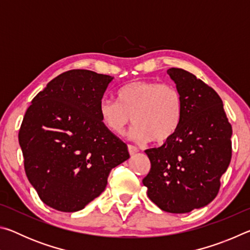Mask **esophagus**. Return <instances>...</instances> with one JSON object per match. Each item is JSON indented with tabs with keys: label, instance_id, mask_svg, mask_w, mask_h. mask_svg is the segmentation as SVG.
<instances>
[{
	"label": "esophagus",
	"instance_id": "obj_1",
	"mask_svg": "<svg viewBox=\"0 0 250 250\" xmlns=\"http://www.w3.org/2000/svg\"><path fill=\"white\" fill-rule=\"evenodd\" d=\"M128 151H129L130 155H133V154L137 153V152H138L139 150H138L137 146H132V145H128Z\"/></svg>",
	"mask_w": 250,
	"mask_h": 250
}]
</instances>
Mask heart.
<instances>
[{
    "label": "heart",
    "instance_id": "1",
    "mask_svg": "<svg viewBox=\"0 0 250 250\" xmlns=\"http://www.w3.org/2000/svg\"><path fill=\"white\" fill-rule=\"evenodd\" d=\"M103 124L113 133H124L131 121L132 137L139 142L152 139L162 143L179 129L183 116V98L170 83L137 80L121 87L117 101L104 99L99 105Z\"/></svg>",
    "mask_w": 250,
    "mask_h": 250
}]
</instances>
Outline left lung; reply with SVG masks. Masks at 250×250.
I'll return each mask as SVG.
<instances>
[{
    "label": "left lung",
    "instance_id": "left-lung-1",
    "mask_svg": "<svg viewBox=\"0 0 250 250\" xmlns=\"http://www.w3.org/2000/svg\"><path fill=\"white\" fill-rule=\"evenodd\" d=\"M167 75L183 98V116L172 138L145 151L151 168L142 183L161 209L183 214L216 197L230 163L232 130L213 88L188 70L170 68Z\"/></svg>",
    "mask_w": 250,
    "mask_h": 250
}]
</instances>
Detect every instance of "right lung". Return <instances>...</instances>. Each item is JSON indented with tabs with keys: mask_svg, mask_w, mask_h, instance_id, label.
Segmentation results:
<instances>
[{
	"mask_svg": "<svg viewBox=\"0 0 250 250\" xmlns=\"http://www.w3.org/2000/svg\"><path fill=\"white\" fill-rule=\"evenodd\" d=\"M113 77L86 69L57 76L27 108L19 132L24 168L42 202L71 213L104 191L128 146L105 126L99 105Z\"/></svg>",
	"mask_w": 250,
	"mask_h": 250,
	"instance_id": "right-lung-1",
	"label": "right lung"
}]
</instances>
